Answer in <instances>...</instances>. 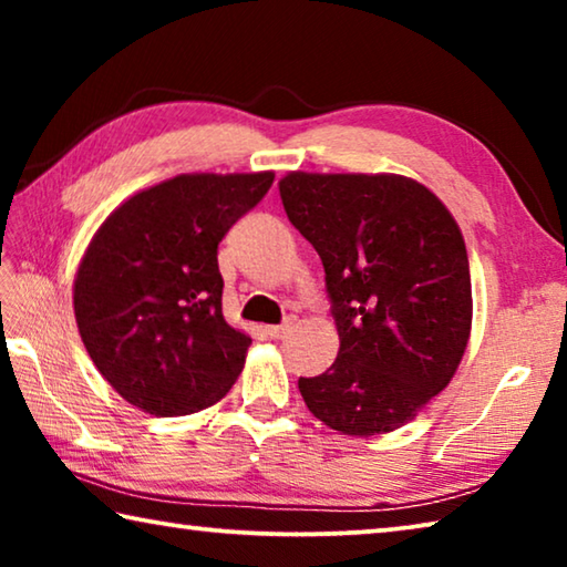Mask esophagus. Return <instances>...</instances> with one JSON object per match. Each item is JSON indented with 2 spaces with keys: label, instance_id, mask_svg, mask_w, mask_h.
Returning a JSON list of instances; mask_svg holds the SVG:
<instances>
[{
  "label": "esophagus",
  "instance_id": "esophagus-1",
  "mask_svg": "<svg viewBox=\"0 0 567 567\" xmlns=\"http://www.w3.org/2000/svg\"><path fill=\"white\" fill-rule=\"evenodd\" d=\"M292 328H295L292 320H287V322H282V324H270V328H267V334H270L272 340H285L287 334L292 332Z\"/></svg>",
  "mask_w": 567,
  "mask_h": 567
}]
</instances>
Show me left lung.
I'll return each instance as SVG.
<instances>
[{
	"mask_svg": "<svg viewBox=\"0 0 567 567\" xmlns=\"http://www.w3.org/2000/svg\"><path fill=\"white\" fill-rule=\"evenodd\" d=\"M290 223L318 249L340 352L300 378L305 405L342 435L410 422L453 380L473 292L460 227L420 182L400 175L280 179Z\"/></svg>",
	"mask_w": 567,
	"mask_h": 567,
	"instance_id": "obj_1",
	"label": "left lung"
}]
</instances>
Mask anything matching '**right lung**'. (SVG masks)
Masks as SVG:
<instances>
[{
    "label": "right lung",
    "mask_w": 567,
    "mask_h": 567,
    "mask_svg": "<svg viewBox=\"0 0 567 567\" xmlns=\"http://www.w3.org/2000/svg\"><path fill=\"white\" fill-rule=\"evenodd\" d=\"M272 172L179 175L104 219L74 277V318L102 378L157 417L223 400L249 340L223 315L217 245L272 187Z\"/></svg>",
    "instance_id": "add662e5"
}]
</instances>
